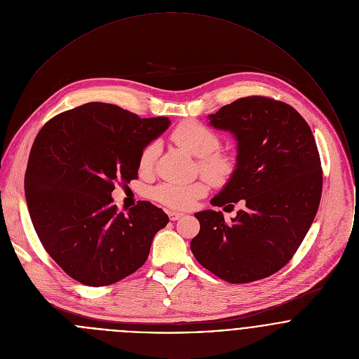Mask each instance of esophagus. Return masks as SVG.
<instances>
[{"label":"esophagus","mask_w":359,"mask_h":359,"mask_svg":"<svg viewBox=\"0 0 359 359\" xmlns=\"http://www.w3.org/2000/svg\"><path fill=\"white\" fill-rule=\"evenodd\" d=\"M182 215H184V214H182V212H178V211H171V210L168 211V217H170L171 221H177V219H180Z\"/></svg>","instance_id":"esophagus-1"}]
</instances>
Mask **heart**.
<instances>
[{
  "label": "heart",
  "instance_id": "heart-1",
  "mask_svg": "<svg viewBox=\"0 0 359 359\" xmlns=\"http://www.w3.org/2000/svg\"><path fill=\"white\" fill-rule=\"evenodd\" d=\"M172 141L185 152L199 157V165L205 177L214 184L225 182L235 171V158L229 154H218L219 138L205 124L187 120L181 123L171 134ZM158 154V144L152 142L141 152L140 170L148 172L152 170ZM207 184L198 181L194 184H171L165 182L156 187L152 192L154 201L171 208H189L199 198L207 194Z\"/></svg>",
  "mask_w": 359,
  "mask_h": 359
}]
</instances>
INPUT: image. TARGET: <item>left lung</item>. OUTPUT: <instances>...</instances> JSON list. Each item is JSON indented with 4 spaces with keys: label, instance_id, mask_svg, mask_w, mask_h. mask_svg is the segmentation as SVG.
<instances>
[{
    "label": "left lung",
    "instance_id": "8db88e82",
    "mask_svg": "<svg viewBox=\"0 0 359 359\" xmlns=\"http://www.w3.org/2000/svg\"><path fill=\"white\" fill-rule=\"evenodd\" d=\"M208 124L236 140V167L211 205L233 208L195 214L199 233L191 242L195 258L229 283L266 278L296 253L316 215L322 170L307 121L287 103L246 97L208 114Z\"/></svg>",
    "mask_w": 359,
    "mask_h": 359
}]
</instances>
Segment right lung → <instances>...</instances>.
Masks as SVG:
<instances>
[{
  "label": "right lung",
  "instance_id": "1",
  "mask_svg": "<svg viewBox=\"0 0 359 359\" xmlns=\"http://www.w3.org/2000/svg\"><path fill=\"white\" fill-rule=\"evenodd\" d=\"M170 124L91 102L55 116L36 137L25 175L30 218L47 253L80 283L107 286L135 272L168 224L145 201L118 212L111 192L138 178L141 152Z\"/></svg>",
  "mask_w": 359,
  "mask_h": 359
}]
</instances>
